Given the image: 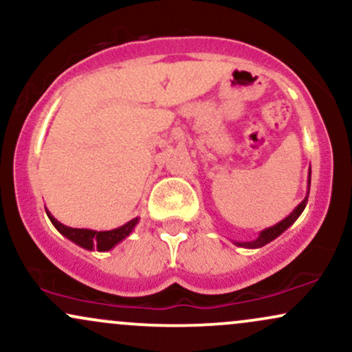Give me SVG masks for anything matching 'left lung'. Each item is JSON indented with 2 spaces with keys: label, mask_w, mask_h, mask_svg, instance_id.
<instances>
[{
  "label": "left lung",
  "mask_w": 352,
  "mask_h": 352,
  "mask_svg": "<svg viewBox=\"0 0 352 352\" xmlns=\"http://www.w3.org/2000/svg\"><path fill=\"white\" fill-rule=\"evenodd\" d=\"M310 184H311V167H310V170H308V190H307V197L303 198V201L300 203L297 208L292 211L289 217H287L285 219H282L280 223L274 224V226L265 228V230H262V231L259 232V236H257V239H254V241H245V243H238V241H232V243H234L236 245H239V248L257 249V248H262V245L269 244L270 241H274L275 238H278V236H280L282 232L285 231V230H289L292 224L297 221L300 214L303 213L305 206H307V201H308V193H310Z\"/></svg>",
  "instance_id": "obj_1"
}]
</instances>
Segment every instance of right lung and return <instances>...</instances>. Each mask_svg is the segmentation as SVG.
<instances>
[{"label": "right lung", "mask_w": 352, "mask_h": 352, "mask_svg": "<svg viewBox=\"0 0 352 352\" xmlns=\"http://www.w3.org/2000/svg\"><path fill=\"white\" fill-rule=\"evenodd\" d=\"M45 213H47L49 219L52 221L55 230L60 232L62 236H65V238L70 239L72 243L80 245V248L87 249V251H100V252L109 251V249H113L114 245L120 244L122 239L128 238L135 228V224L139 223V218H134L126 224H122V226L114 228V230H109V231L78 230V228L65 226V224L57 221V219L50 214V211L45 210Z\"/></svg>", "instance_id": "right-lung-1"}]
</instances>
